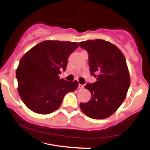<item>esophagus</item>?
Segmentation results:
<instances>
[{
	"mask_svg": "<svg viewBox=\"0 0 150 150\" xmlns=\"http://www.w3.org/2000/svg\"><path fill=\"white\" fill-rule=\"evenodd\" d=\"M84 87H85V85H81V84H79V85H78V88L79 89H83Z\"/></svg>",
	"mask_w": 150,
	"mask_h": 150,
	"instance_id": "1",
	"label": "esophagus"
}]
</instances>
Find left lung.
<instances>
[{
  "mask_svg": "<svg viewBox=\"0 0 150 150\" xmlns=\"http://www.w3.org/2000/svg\"><path fill=\"white\" fill-rule=\"evenodd\" d=\"M79 45L88 52L90 73L97 79L86 85L91 99L80 103V108L89 118L104 119L118 109L130 87L126 61L118 48L102 39L85 41Z\"/></svg>",
  "mask_w": 150,
  "mask_h": 150,
  "instance_id": "1",
  "label": "left lung"
}]
</instances>
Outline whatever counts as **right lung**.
Listing matches in <instances>:
<instances>
[{
	"label": "right lung",
	"mask_w": 150,
	"mask_h": 150,
	"mask_svg": "<svg viewBox=\"0 0 150 150\" xmlns=\"http://www.w3.org/2000/svg\"><path fill=\"white\" fill-rule=\"evenodd\" d=\"M77 47V42L44 41L24 55L16 77L19 94L30 110L40 114L52 113L67 93L77 88V81L68 82L58 76L65 71L68 58Z\"/></svg>",
	"instance_id": "add662e5"
}]
</instances>
